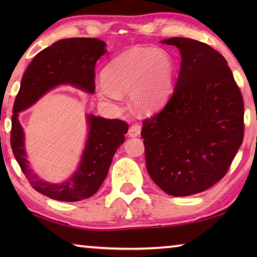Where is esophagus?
I'll return each instance as SVG.
<instances>
[{"label": "esophagus", "instance_id": "obj_1", "mask_svg": "<svg viewBox=\"0 0 257 257\" xmlns=\"http://www.w3.org/2000/svg\"><path fill=\"white\" fill-rule=\"evenodd\" d=\"M141 125L139 124H133L128 130V136L129 137H138L141 135Z\"/></svg>", "mask_w": 257, "mask_h": 257}]
</instances>
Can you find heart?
<instances>
[{
	"label": "heart",
	"mask_w": 257,
	"mask_h": 257,
	"mask_svg": "<svg viewBox=\"0 0 257 257\" xmlns=\"http://www.w3.org/2000/svg\"><path fill=\"white\" fill-rule=\"evenodd\" d=\"M96 92L103 101L115 103L128 94L135 110L152 113L172 93L175 63L169 53L154 47H134L116 56L103 70Z\"/></svg>",
	"instance_id": "1"
}]
</instances>
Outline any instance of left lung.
Here are the masks:
<instances>
[{
  "instance_id": "obj_1",
  "label": "left lung",
  "mask_w": 257,
  "mask_h": 257,
  "mask_svg": "<svg viewBox=\"0 0 257 257\" xmlns=\"http://www.w3.org/2000/svg\"><path fill=\"white\" fill-rule=\"evenodd\" d=\"M181 63L172 96L143 122L146 168L171 196H189L222 179L243 138V101L228 62L202 42L171 37Z\"/></svg>"
}]
</instances>
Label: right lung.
Listing matches in <instances>:
<instances>
[{"mask_svg":"<svg viewBox=\"0 0 257 257\" xmlns=\"http://www.w3.org/2000/svg\"><path fill=\"white\" fill-rule=\"evenodd\" d=\"M105 53L106 44L98 38L61 40L35 56L21 79L11 118V147L33 188L52 199L77 202L92 197L106 178L116 150L124 143L128 124L118 119L86 114L87 137L79 164L68 179L51 182L30 167L19 113L59 86H71L94 94L95 64Z\"/></svg>","mask_w":257,"mask_h":257,"instance_id":"obj_1","label":"right lung"}]
</instances>
